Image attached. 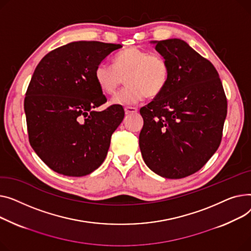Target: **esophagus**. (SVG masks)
<instances>
[{"label": "esophagus", "mask_w": 251, "mask_h": 251, "mask_svg": "<svg viewBox=\"0 0 251 251\" xmlns=\"http://www.w3.org/2000/svg\"><path fill=\"white\" fill-rule=\"evenodd\" d=\"M125 112L126 114H130V113H136L138 112V109L136 107H131V106H126L125 107Z\"/></svg>", "instance_id": "obj_1"}]
</instances>
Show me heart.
<instances>
[{
	"mask_svg": "<svg viewBox=\"0 0 251 251\" xmlns=\"http://www.w3.org/2000/svg\"><path fill=\"white\" fill-rule=\"evenodd\" d=\"M124 78L127 86L111 99L113 105H134L147 95H160L169 82L170 66L159 53L128 48L113 57L112 67L102 63L94 71L95 82L106 95L114 94Z\"/></svg>",
	"mask_w": 251,
	"mask_h": 251,
	"instance_id": "heart-1",
	"label": "heart"
}]
</instances>
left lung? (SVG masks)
Wrapping results in <instances>:
<instances>
[{"label": "left lung", "instance_id": "8db88e82", "mask_svg": "<svg viewBox=\"0 0 251 251\" xmlns=\"http://www.w3.org/2000/svg\"><path fill=\"white\" fill-rule=\"evenodd\" d=\"M155 43L170 66L169 82L140 109L139 145L153 172L178 179L199 171L218 150L227 99L213 64L178 38Z\"/></svg>", "mask_w": 251, "mask_h": 251}]
</instances>
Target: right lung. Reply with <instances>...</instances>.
I'll return each instance as SVG.
<instances>
[{
	"label": "right lung",
	"mask_w": 251,
	"mask_h": 251,
	"mask_svg": "<svg viewBox=\"0 0 251 251\" xmlns=\"http://www.w3.org/2000/svg\"><path fill=\"white\" fill-rule=\"evenodd\" d=\"M121 44L75 41L37 65L24 99L29 143L53 171L85 176L104 161L110 138L125 117L122 105L96 111L106 102L94 71Z\"/></svg>",
	"instance_id": "add662e5"
}]
</instances>
